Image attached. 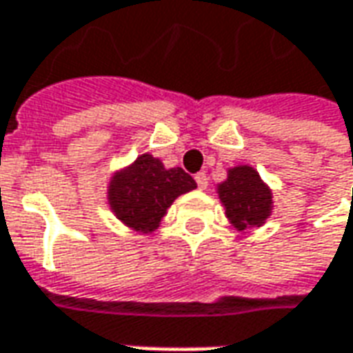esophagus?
Instances as JSON below:
<instances>
[{
    "mask_svg": "<svg viewBox=\"0 0 353 353\" xmlns=\"http://www.w3.org/2000/svg\"><path fill=\"white\" fill-rule=\"evenodd\" d=\"M194 181H196V185H199V189L200 191H204L208 187V177L204 172H199L196 176H194Z\"/></svg>",
    "mask_w": 353,
    "mask_h": 353,
    "instance_id": "1",
    "label": "esophagus"
}]
</instances>
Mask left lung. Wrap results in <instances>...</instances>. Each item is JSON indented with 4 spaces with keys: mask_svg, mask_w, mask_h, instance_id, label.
Returning <instances> with one entry per match:
<instances>
[{
    "mask_svg": "<svg viewBox=\"0 0 353 353\" xmlns=\"http://www.w3.org/2000/svg\"><path fill=\"white\" fill-rule=\"evenodd\" d=\"M219 199L230 223L240 230L261 225L270 214L272 204L270 191L250 166L229 170L227 181L219 185Z\"/></svg>",
    "mask_w": 353,
    "mask_h": 353,
    "instance_id": "left-lung-1",
    "label": "left lung"
}]
</instances>
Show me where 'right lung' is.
<instances>
[{"instance_id":"right-lung-1","label":"right lung","mask_w":353,"mask_h":353,"mask_svg":"<svg viewBox=\"0 0 353 353\" xmlns=\"http://www.w3.org/2000/svg\"><path fill=\"white\" fill-rule=\"evenodd\" d=\"M196 187L183 168L166 170L153 154H143L109 185V202L115 215L139 232H151L170 204Z\"/></svg>"}]
</instances>
